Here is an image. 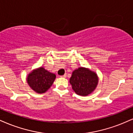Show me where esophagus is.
<instances>
[{
	"label": "esophagus",
	"mask_w": 133,
	"mask_h": 133,
	"mask_svg": "<svg viewBox=\"0 0 133 133\" xmlns=\"http://www.w3.org/2000/svg\"><path fill=\"white\" fill-rule=\"evenodd\" d=\"M66 76H67L66 74H64V75H63V76H61V77H64V78H65V77H66Z\"/></svg>",
	"instance_id": "obj_1"
}]
</instances>
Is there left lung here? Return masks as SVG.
I'll list each match as a JSON object with an SVG mask.
<instances>
[{
	"label": "left lung",
	"mask_w": 133,
	"mask_h": 133,
	"mask_svg": "<svg viewBox=\"0 0 133 133\" xmlns=\"http://www.w3.org/2000/svg\"><path fill=\"white\" fill-rule=\"evenodd\" d=\"M98 81V77L94 72L80 68L73 71L69 82L77 95L87 96L95 90Z\"/></svg>",
	"instance_id": "8db88e82"
}]
</instances>
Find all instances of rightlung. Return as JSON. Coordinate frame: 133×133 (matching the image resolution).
Masks as SVG:
<instances>
[{
	"instance_id": "1",
	"label": "right lung",
	"mask_w": 133,
	"mask_h": 133,
	"mask_svg": "<svg viewBox=\"0 0 133 133\" xmlns=\"http://www.w3.org/2000/svg\"><path fill=\"white\" fill-rule=\"evenodd\" d=\"M55 78L54 74L49 72L43 68H40L28 75L27 82L33 90L38 94H42L50 88Z\"/></svg>"
}]
</instances>
